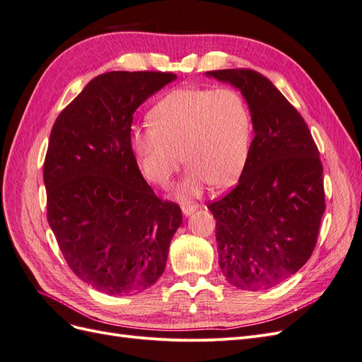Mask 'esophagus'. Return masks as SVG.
Returning <instances> with one entry per match:
<instances>
[{
    "label": "esophagus",
    "mask_w": 362,
    "mask_h": 362,
    "mask_svg": "<svg viewBox=\"0 0 362 362\" xmlns=\"http://www.w3.org/2000/svg\"><path fill=\"white\" fill-rule=\"evenodd\" d=\"M198 208H199L198 204H182L181 205V210H182L184 216H190L192 213H194L196 210H198Z\"/></svg>",
    "instance_id": "obj_1"
}]
</instances>
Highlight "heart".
I'll return each instance as SVG.
<instances>
[{"label":"heart","mask_w":362,"mask_h":362,"mask_svg":"<svg viewBox=\"0 0 362 362\" xmlns=\"http://www.w3.org/2000/svg\"><path fill=\"white\" fill-rule=\"evenodd\" d=\"M149 119L129 131L131 148L149 181L169 184L182 157L189 163L178 185L182 198L201 194L210 182L226 187L240 177L250 146V116L237 90L181 87L152 107Z\"/></svg>","instance_id":"b5f03b06"}]
</instances>
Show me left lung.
<instances>
[{
    "mask_svg": "<svg viewBox=\"0 0 362 362\" xmlns=\"http://www.w3.org/2000/svg\"><path fill=\"white\" fill-rule=\"evenodd\" d=\"M243 95L254 128L235 189L208 205L218 266L233 286L275 287L310 259L325 213L323 168L299 112L250 69L205 72Z\"/></svg>",
    "mask_w": 362,
    "mask_h": 362,
    "instance_id": "left-lung-1",
    "label": "left lung"
}]
</instances>
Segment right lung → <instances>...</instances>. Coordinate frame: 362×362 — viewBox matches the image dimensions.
<instances>
[{"mask_svg": "<svg viewBox=\"0 0 362 362\" xmlns=\"http://www.w3.org/2000/svg\"><path fill=\"white\" fill-rule=\"evenodd\" d=\"M177 80L170 72L98 75L56 119L43 164L48 223L71 270L105 294L163 275L182 213L158 199L131 149L133 115Z\"/></svg>", "mask_w": 362, "mask_h": 362, "instance_id": "obj_1", "label": "right lung"}]
</instances>
